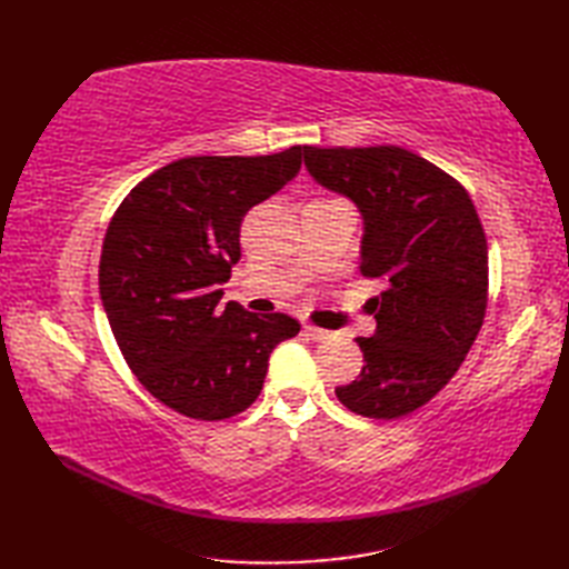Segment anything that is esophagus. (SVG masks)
<instances>
[{"label": "esophagus", "instance_id": "34e87169", "mask_svg": "<svg viewBox=\"0 0 569 569\" xmlns=\"http://www.w3.org/2000/svg\"><path fill=\"white\" fill-rule=\"evenodd\" d=\"M303 330H306V335L310 337V340H316V342H320V340H330V337H332V332H330V330L316 328V325H303Z\"/></svg>", "mask_w": 569, "mask_h": 569}]
</instances>
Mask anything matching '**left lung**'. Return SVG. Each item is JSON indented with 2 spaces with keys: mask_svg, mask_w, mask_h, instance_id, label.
<instances>
[{
  "mask_svg": "<svg viewBox=\"0 0 569 569\" xmlns=\"http://www.w3.org/2000/svg\"><path fill=\"white\" fill-rule=\"evenodd\" d=\"M303 151L310 176L365 217L359 269L383 281L367 303L377 332L357 337L365 367L335 393L365 418L413 413L455 377L487 316L489 251L475 202L401 147Z\"/></svg>",
  "mask_w": 569,
  "mask_h": 569,
  "instance_id": "left-lung-1",
  "label": "left lung"
}]
</instances>
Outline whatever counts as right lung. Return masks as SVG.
Segmentation results:
<instances>
[{
  "label": "right lung",
  "instance_id": "1",
  "mask_svg": "<svg viewBox=\"0 0 569 569\" xmlns=\"http://www.w3.org/2000/svg\"><path fill=\"white\" fill-rule=\"evenodd\" d=\"M300 159L303 147L173 161L131 188L107 227V320L131 373L180 416L224 420L247 410L273 347L300 332L283 312L220 303L241 257V220L296 178Z\"/></svg>",
  "mask_w": 569,
  "mask_h": 569
}]
</instances>
